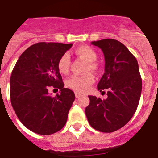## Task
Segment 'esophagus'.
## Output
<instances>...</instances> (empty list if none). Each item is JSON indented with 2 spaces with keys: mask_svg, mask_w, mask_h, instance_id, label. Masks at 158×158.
<instances>
[{
  "mask_svg": "<svg viewBox=\"0 0 158 158\" xmlns=\"http://www.w3.org/2000/svg\"><path fill=\"white\" fill-rule=\"evenodd\" d=\"M81 97V94L80 93H79V92H75V97L76 98H79V97Z\"/></svg>",
  "mask_w": 158,
  "mask_h": 158,
  "instance_id": "34e87169",
  "label": "esophagus"
}]
</instances>
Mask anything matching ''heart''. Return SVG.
<instances>
[{"mask_svg":"<svg viewBox=\"0 0 158 158\" xmlns=\"http://www.w3.org/2000/svg\"><path fill=\"white\" fill-rule=\"evenodd\" d=\"M75 54L79 57H82L88 61L86 70H97L98 66L95 62L97 60V55L94 49L89 46L83 45L77 48L75 51ZM70 66V57L68 53H64L60 57L57 61V69L61 74H66L69 71ZM95 81V77L92 73H86L84 75H74L69 77L66 80V85L68 88L77 92H85L89 89L90 86Z\"/></svg>","mask_w":158,"mask_h":158,"instance_id":"obj_1","label":"heart"}]
</instances>
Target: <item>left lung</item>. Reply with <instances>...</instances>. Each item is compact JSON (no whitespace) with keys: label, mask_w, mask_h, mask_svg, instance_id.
Here are the masks:
<instances>
[{"label":"left lung","mask_w":158,"mask_h":158,"mask_svg":"<svg viewBox=\"0 0 158 158\" xmlns=\"http://www.w3.org/2000/svg\"><path fill=\"white\" fill-rule=\"evenodd\" d=\"M105 56V73L97 89L107 90V99L88 96L85 109L88 121L101 132H114L127 123L136 111L142 90V79L136 58L123 44L114 39L92 42Z\"/></svg>","instance_id":"left-lung-1"}]
</instances>
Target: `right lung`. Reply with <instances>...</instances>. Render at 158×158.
Returning a JSON list of instances; mask_svg holds the SVG:
<instances>
[{
  "label": "right lung",
  "instance_id": "1",
  "mask_svg": "<svg viewBox=\"0 0 158 158\" xmlns=\"http://www.w3.org/2000/svg\"><path fill=\"white\" fill-rule=\"evenodd\" d=\"M71 46L72 44H35L22 53L13 69L11 105L20 122L33 132L53 134L66 124L75 96L64 88L57 61ZM52 85L61 92L56 97L48 94Z\"/></svg>",
  "mask_w": 158,
  "mask_h": 158
}]
</instances>
